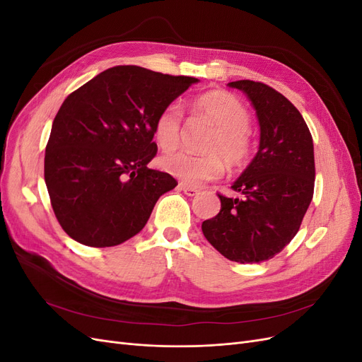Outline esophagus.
I'll return each instance as SVG.
<instances>
[{"label":"esophagus","instance_id":"obj_1","mask_svg":"<svg viewBox=\"0 0 362 362\" xmlns=\"http://www.w3.org/2000/svg\"><path fill=\"white\" fill-rule=\"evenodd\" d=\"M180 189H181L185 194H187V196H194V194L199 193L198 189L190 187V185H185V184H180Z\"/></svg>","mask_w":362,"mask_h":362}]
</instances>
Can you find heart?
Masks as SVG:
<instances>
[{
    "label": "heart",
    "instance_id": "obj_1",
    "mask_svg": "<svg viewBox=\"0 0 362 362\" xmlns=\"http://www.w3.org/2000/svg\"><path fill=\"white\" fill-rule=\"evenodd\" d=\"M193 116L208 120L213 131L206 136L202 149L206 154L193 156L173 152L161 158V166L182 184L198 187L208 181L221 178L226 166L242 169L254 156V136L247 127L250 113L234 93L213 89L193 98ZM182 133V110L177 103L166 105L154 124V137L163 151L177 149Z\"/></svg>",
    "mask_w": 362,
    "mask_h": 362
}]
</instances>
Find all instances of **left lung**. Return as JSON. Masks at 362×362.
Returning <instances> with one entry per match:
<instances>
[{"instance_id": "left-lung-1", "label": "left lung", "mask_w": 362, "mask_h": 362, "mask_svg": "<svg viewBox=\"0 0 362 362\" xmlns=\"http://www.w3.org/2000/svg\"><path fill=\"white\" fill-rule=\"evenodd\" d=\"M243 90L259 122V149L231 189L218 193L221 211L202 222V233L221 254L237 262L275 257L298 234L314 194V145L308 125L286 96L250 80L228 84Z\"/></svg>"}]
</instances>
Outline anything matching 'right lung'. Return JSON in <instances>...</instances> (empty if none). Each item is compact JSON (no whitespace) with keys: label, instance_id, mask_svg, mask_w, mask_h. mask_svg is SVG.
Instances as JSON below:
<instances>
[{"label":"right lung","instance_id":"add662e5","mask_svg":"<svg viewBox=\"0 0 362 362\" xmlns=\"http://www.w3.org/2000/svg\"><path fill=\"white\" fill-rule=\"evenodd\" d=\"M198 81L140 66H113L74 90L52 122L45 182L63 231L108 247L146 225L163 193L178 185L148 168L157 156L158 113Z\"/></svg>","mask_w":362,"mask_h":362}]
</instances>
